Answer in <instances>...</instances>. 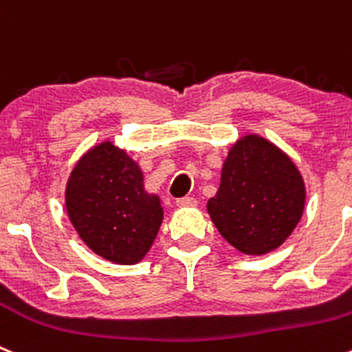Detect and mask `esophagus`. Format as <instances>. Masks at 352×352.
Masks as SVG:
<instances>
[{
  "mask_svg": "<svg viewBox=\"0 0 352 352\" xmlns=\"http://www.w3.org/2000/svg\"><path fill=\"white\" fill-rule=\"evenodd\" d=\"M196 199L191 198V196H186V198H180L177 199V206H195L196 205Z\"/></svg>",
  "mask_w": 352,
  "mask_h": 352,
  "instance_id": "esophagus-1",
  "label": "esophagus"
}]
</instances>
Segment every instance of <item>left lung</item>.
I'll use <instances>...</instances> for the list:
<instances>
[{"mask_svg": "<svg viewBox=\"0 0 352 352\" xmlns=\"http://www.w3.org/2000/svg\"><path fill=\"white\" fill-rule=\"evenodd\" d=\"M304 205V179L292 157L252 133L229 149L221 186L206 210L222 238L236 250L264 255L294 232Z\"/></svg>", "mask_w": 352, "mask_h": 352, "instance_id": "1", "label": "left lung"}]
</instances>
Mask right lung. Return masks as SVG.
Wrapping results in <instances>:
<instances>
[{"mask_svg":"<svg viewBox=\"0 0 352 352\" xmlns=\"http://www.w3.org/2000/svg\"><path fill=\"white\" fill-rule=\"evenodd\" d=\"M65 208L85 245L121 265L146 257L163 222L160 196L144 189L140 166L109 140L91 147L72 168Z\"/></svg>","mask_w":352,"mask_h":352,"instance_id":"obj_1","label":"right lung"}]
</instances>
